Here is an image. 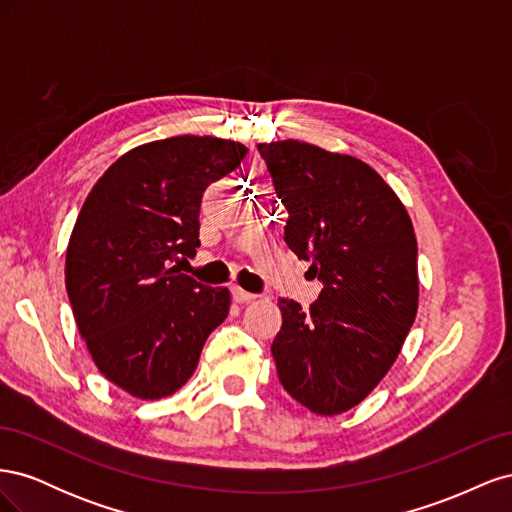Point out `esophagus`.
<instances>
[{
  "instance_id": "esophagus-1",
  "label": "esophagus",
  "mask_w": 512,
  "mask_h": 512,
  "mask_svg": "<svg viewBox=\"0 0 512 512\" xmlns=\"http://www.w3.org/2000/svg\"><path fill=\"white\" fill-rule=\"evenodd\" d=\"M230 292H232V299H235L237 303H250V301L256 299V294L247 292V290H243V288H239V286H232Z\"/></svg>"
}]
</instances>
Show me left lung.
Instances as JSON below:
<instances>
[{
    "instance_id": "obj_1",
    "label": "left lung",
    "mask_w": 512,
    "mask_h": 512,
    "mask_svg": "<svg viewBox=\"0 0 512 512\" xmlns=\"http://www.w3.org/2000/svg\"><path fill=\"white\" fill-rule=\"evenodd\" d=\"M286 209L284 241L322 282L303 312L280 299L273 359L284 389L316 414L354 408L395 363L416 318V237L374 168L301 141L260 143Z\"/></svg>"
}]
</instances>
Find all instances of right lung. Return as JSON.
<instances>
[{
  "mask_svg": "<svg viewBox=\"0 0 512 512\" xmlns=\"http://www.w3.org/2000/svg\"><path fill=\"white\" fill-rule=\"evenodd\" d=\"M245 153L190 134L141 145L111 164L76 218L66 254L76 327L104 378L138 399L179 391L228 316V288L173 262L196 254L203 192Z\"/></svg>",
  "mask_w": 512,
  "mask_h": 512,
  "instance_id": "right-lung-1",
  "label": "right lung"
}]
</instances>
